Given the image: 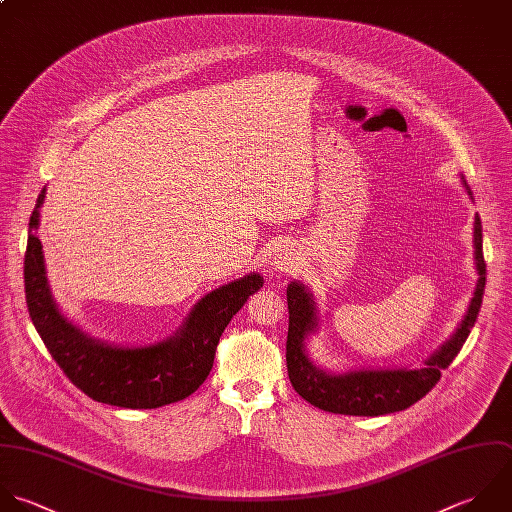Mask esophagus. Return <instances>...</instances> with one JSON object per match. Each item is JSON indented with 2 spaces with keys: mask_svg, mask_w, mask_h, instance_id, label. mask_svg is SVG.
<instances>
[{
  "mask_svg": "<svg viewBox=\"0 0 512 512\" xmlns=\"http://www.w3.org/2000/svg\"><path fill=\"white\" fill-rule=\"evenodd\" d=\"M297 263H299V257L295 253V249H289V247H283L275 253V259H273V269L279 271V273H289V271H295L297 269Z\"/></svg>",
  "mask_w": 512,
  "mask_h": 512,
  "instance_id": "esophagus-1",
  "label": "esophagus"
}]
</instances>
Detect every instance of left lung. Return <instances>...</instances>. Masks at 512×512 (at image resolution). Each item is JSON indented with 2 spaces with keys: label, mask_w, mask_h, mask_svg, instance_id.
Wrapping results in <instances>:
<instances>
[{
  "label": "left lung",
  "mask_w": 512,
  "mask_h": 512,
  "mask_svg": "<svg viewBox=\"0 0 512 512\" xmlns=\"http://www.w3.org/2000/svg\"><path fill=\"white\" fill-rule=\"evenodd\" d=\"M469 195L473 193L469 191ZM473 237L479 281L469 311L457 333L431 359H427L421 369H361L349 373H327L319 369L305 353V339L315 333L319 323L315 301L303 283L293 281L287 287V371L293 389L305 401L323 411L353 417L389 415L405 411L421 401L439 383L441 371L447 369L463 349L483 305L487 263L483 257V225L479 213L475 215Z\"/></svg>",
  "instance_id": "obj_1"
}]
</instances>
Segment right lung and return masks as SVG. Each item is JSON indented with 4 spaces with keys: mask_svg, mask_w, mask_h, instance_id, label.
Returning <instances> with one entry per match:
<instances>
[{
    "mask_svg": "<svg viewBox=\"0 0 512 512\" xmlns=\"http://www.w3.org/2000/svg\"><path fill=\"white\" fill-rule=\"evenodd\" d=\"M43 199L45 187L29 217L23 261L25 301L43 345L65 377L93 401L125 409H157L195 393L213 367L221 333L263 287V277L249 273L211 291L167 341L145 347L101 343L67 321L51 297L41 241L35 233Z\"/></svg>",
    "mask_w": 512,
    "mask_h": 512,
    "instance_id": "1",
    "label": "right lung"
}]
</instances>
